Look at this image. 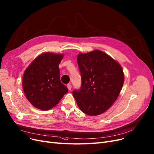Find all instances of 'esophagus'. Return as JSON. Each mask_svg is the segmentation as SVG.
Here are the masks:
<instances>
[{
  "label": "esophagus",
  "mask_w": 154,
  "mask_h": 154,
  "mask_svg": "<svg viewBox=\"0 0 154 154\" xmlns=\"http://www.w3.org/2000/svg\"><path fill=\"white\" fill-rule=\"evenodd\" d=\"M67 87H68V89L70 91H71V90H72V85L70 84H68V85H67Z\"/></svg>",
  "instance_id": "34e87169"
}]
</instances>
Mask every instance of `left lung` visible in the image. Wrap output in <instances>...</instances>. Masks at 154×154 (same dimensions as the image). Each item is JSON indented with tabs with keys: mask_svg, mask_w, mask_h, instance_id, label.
<instances>
[{
	"mask_svg": "<svg viewBox=\"0 0 154 154\" xmlns=\"http://www.w3.org/2000/svg\"><path fill=\"white\" fill-rule=\"evenodd\" d=\"M81 86L73 91L80 109L96 116L107 110L122 90L124 75L120 64L107 54L94 51L77 56Z\"/></svg>",
	"mask_w": 154,
	"mask_h": 154,
	"instance_id": "obj_1",
	"label": "left lung"
}]
</instances>
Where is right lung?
Instances as JSON below:
<instances>
[{"instance_id": "right-lung-1", "label": "right lung", "mask_w": 154, "mask_h": 154, "mask_svg": "<svg viewBox=\"0 0 154 154\" xmlns=\"http://www.w3.org/2000/svg\"><path fill=\"white\" fill-rule=\"evenodd\" d=\"M62 54L46 52L38 56L25 71L22 85L26 97L32 105L43 111L56 106L67 87L61 82L59 64Z\"/></svg>"}]
</instances>
